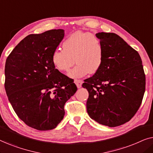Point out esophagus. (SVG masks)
<instances>
[{
    "instance_id": "esophagus-1",
    "label": "esophagus",
    "mask_w": 153,
    "mask_h": 153,
    "mask_svg": "<svg viewBox=\"0 0 153 153\" xmlns=\"http://www.w3.org/2000/svg\"><path fill=\"white\" fill-rule=\"evenodd\" d=\"M74 83L76 85L77 88H80L81 85H82L83 81L81 80V79H74Z\"/></svg>"
}]
</instances>
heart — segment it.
I'll use <instances>...</instances> for the list:
<instances>
[{
    "label": "heart",
    "instance_id": "b5f03b06",
    "mask_svg": "<svg viewBox=\"0 0 153 153\" xmlns=\"http://www.w3.org/2000/svg\"><path fill=\"white\" fill-rule=\"evenodd\" d=\"M62 50L53 51L51 62L60 72H68L74 60L76 65L69 72L72 78L95 74L104 60V47L97 36L89 33L76 31L71 34L62 44Z\"/></svg>",
    "mask_w": 153,
    "mask_h": 153
}]
</instances>
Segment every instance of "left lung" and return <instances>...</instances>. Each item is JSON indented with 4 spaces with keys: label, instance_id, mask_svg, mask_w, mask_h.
I'll list each match as a JSON object with an SVG mask.
<instances>
[{
    "label": "left lung",
    "instance_id": "1",
    "mask_svg": "<svg viewBox=\"0 0 153 153\" xmlns=\"http://www.w3.org/2000/svg\"><path fill=\"white\" fill-rule=\"evenodd\" d=\"M104 47L99 70L84 80L88 91L89 116L100 124L114 127L128 122L141 106L146 76L138 52L113 33L96 34Z\"/></svg>",
    "mask_w": 153,
    "mask_h": 153
}]
</instances>
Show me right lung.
I'll use <instances>...</instances> for the list:
<instances>
[{
    "mask_svg": "<svg viewBox=\"0 0 153 153\" xmlns=\"http://www.w3.org/2000/svg\"><path fill=\"white\" fill-rule=\"evenodd\" d=\"M64 36L62 29L29 35L6 60L8 100L19 118L37 130L56 127L65 116V104L77 91L74 80L51 62L52 54Z\"/></svg>",
    "mask_w": 153,
    "mask_h": 153,
    "instance_id": "1",
    "label": "right lung"
}]
</instances>
